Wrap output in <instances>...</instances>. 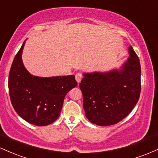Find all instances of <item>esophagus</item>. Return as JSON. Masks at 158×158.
<instances>
[{
  "instance_id": "esophagus-1",
  "label": "esophagus",
  "mask_w": 158,
  "mask_h": 158,
  "mask_svg": "<svg viewBox=\"0 0 158 158\" xmlns=\"http://www.w3.org/2000/svg\"><path fill=\"white\" fill-rule=\"evenodd\" d=\"M75 78H76V80L77 81V83L79 84V83L81 82V79H82V75H81V73H77Z\"/></svg>"
}]
</instances>
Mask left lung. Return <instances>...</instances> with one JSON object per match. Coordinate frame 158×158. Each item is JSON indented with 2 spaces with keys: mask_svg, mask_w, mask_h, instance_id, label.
Listing matches in <instances>:
<instances>
[{
  "mask_svg": "<svg viewBox=\"0 0 158 158\" xmlns=\"http://www.w3.org/2000/svg\"><path fill=\"white\" fill-rule=\"evenodd\" d=\"M129 57L120 68L107 72L84 73L79 88L85 116L90 123L108 126L127 117L140 95L141 68L131 46Z\"/></svg>",
  "mask_w": 158,
  "mask_h": 158,
  "instance_id": "8db88e82",
  "label": "left lung"
}]
</instances>
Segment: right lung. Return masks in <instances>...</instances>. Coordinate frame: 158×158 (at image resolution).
<instances>
[{
  "label": "right lung",
  "instance_id": "add662e5",
  "mask_svg": "<svg viewBox=\"0 0 158 158\" xmlns=\"http://www.w3.org/2000/svg\"><path fill=\"white\" fill-rule=\"evenodd\" d=\"M25 41L15 56L9 74L11 102L27 122L48 126L59 118L65 96L77 82L74 75L39 77L30 74L21 56Z\"/></svg>",
  "mask_w": 158,
  "mask_h": 158
}]
</instances>
